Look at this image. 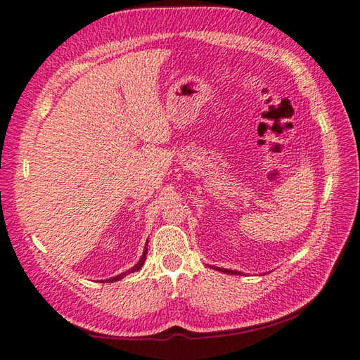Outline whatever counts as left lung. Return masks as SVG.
I'll use <instances>...</instances> for the list:
<instances>
[{
  "label": "left lung",
  "instance_id": "8db88e82",
  "mask_svg": "<svg viewBox=\"0 0 360 360\" xmlns=\"http://www.w3.org/2000/svg\"><path fill=\"white\" fill-rule=\"evenodd\" d=\"M212 269H215V266H212ZM215 270H218V271H224V273H228V274H238V271H232V270H226V269H217Z\"/></svg>",
  "mask_w": 360,
  "mask_h": 360
}]
</instances>
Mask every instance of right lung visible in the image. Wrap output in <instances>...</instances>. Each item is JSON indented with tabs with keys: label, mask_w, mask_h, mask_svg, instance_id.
<instances>
[{
	"label": "right lung",
	"mask_w": 360,
	"mask_h": 360,
	"mask_svg": "<svg viewBox=\"0 0 360 360\" xmlns=\"http://www.w3.org/2000/svg\"><path fill=\"white\" fill-rule=\"evenodd\" d=\"M146 252H148V248H145V251H143V256H142V259L139 260V264L137 265H134L132 269L129 270V271H126V273H122V274H118V276H115V278H112V279H108V281H110V283H114V281H120L122 278H124L126 274H129V273H132V271H137V270H140L143 266V264H145V260H146ZM105 283V281H104Z\"/></svg>",
	"instance_id": "1"
}]
</instances>
